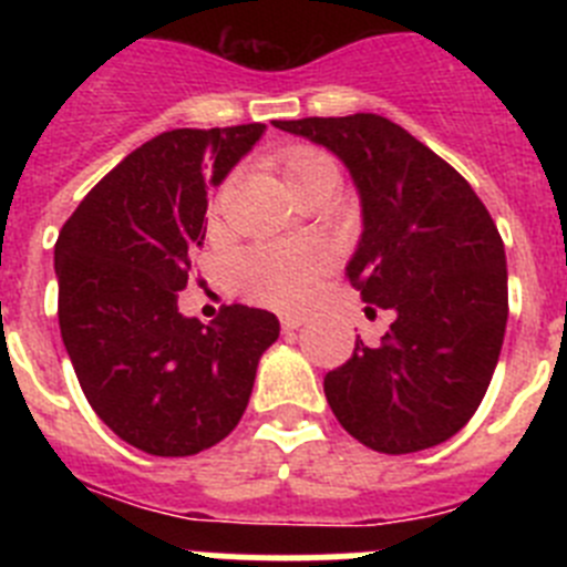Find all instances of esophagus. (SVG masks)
I'll use <instances>...</instances> for the list:
<instances>
[{
	"label": "esophagus",
	"mask_w": 567,
	"mask_h": 567,
	"mask_svg": "<svg viewBox=\"0 0 567 567\" xmlns=\"http://www.w3.org/2000/svg\"><path fill=\"white\" fill-rule=\"evenodd\" d=\"M303 323H307L303 315H280V327H284V332H295V329H300Z\"/></svg>",
	"instance_id": "obj_1"
}]
</instances>
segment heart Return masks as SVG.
<instances>
[{"mask_svg":"<svg viewBox=\"0 0 567 567\" xmlns=\"http://www.w3.org/2000/svg\"><path fill=\"white\" fill-rule=\"evenodd\" d=\"M329 155L312 147H295L284 155V175L289 187L303 182L315 169L327 167ZM329 252L318 244L300 247H252L235 264V287L255 303L275 309H295L312 298L320 275L327 272Z\"/></svg>","mask_w":567,"mask_h":567,"instance_id":"1","label":"heart"}]
</instances>
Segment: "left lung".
<instances>
[{
    "label": "left lung",
    "mask_w": 567,
    "mask_h": 567,
    "mask_svg": "<svg viewBox=\"0 0 567 567\" xmlns=\"http://www.w3.org/2000/svg\"><path fill=\"white\" fill-rule=\"evenodd\" d=\"M343 162L360 195L346 278L392 315L380 343L323 378L334 417L363 445L412 454L445 443L477 412L508 320L505 247L463 175L383 115L275 122Z\"/></svg>",
    "instance_id": "obj_1"
}]
</instances>
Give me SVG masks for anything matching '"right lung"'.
I'll return each instance as SVG.
<instances>
[{"instance_id": "obj_1", "label": "right lung", "mask_w": 567, "mask_h": 567, "mask_svg": "<svg viewBox=\"0 0 567 567\" xmlns=\"http://www.w3.org/2000/svg\"><path fill=\"white\" fill-rule=\"evenodd\" d=\"M267 124L155 135L84 195L56 240L59 329L93 412L124 443L189 457L221 443L247 409L260 354L278 340L267 309L178 312L202 247L207 189Z\"/></svg>"}]
</instances>
